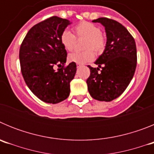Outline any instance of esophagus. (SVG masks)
I'll return each instance as SVG.
<instances>
[{
  "label": "esophagus",
  "instance_id": "1",
  "mask_svg": "<svg viewBox=\"0 0 154 154\" xmlns=\"http://www.w3.org/2000/svg\"><path fill=\"white\" fill-rule=\"evenodd\" d=\"M76 66H77V68H79V67H81V66H82V65H81V64L76 63Z\"/></svg>",
  "mask_w": 154,
  "mask_h": 154
}]
</instances>
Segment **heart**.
Masks as SVG:
<instances>
[{"label":"heart","mask_w":154,"mask_h":154,"mask_svg":"<svg viewBox=\"0 0 154 154\" xmlns=\"http://www.w3.org/2000/svg\"><path fill=\"white\" fill-rule=\"evenodd\" d=\"M77 38H85L82 52H73L69 55V62L85 64L94 59L93 50L96 54H100L106 47V39L101 34V30L96 24L88 21H82L74 28ZM75 36L69 30H64L61 34L60 41L62 46L67 51H72L75 44Z\"/></svg>","instance_id":"obj_1"}]
</instances>
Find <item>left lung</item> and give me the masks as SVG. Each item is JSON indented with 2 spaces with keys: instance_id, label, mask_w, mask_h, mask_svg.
<instances>
[{
  "instance_id": "left-lung-1",
  "label": "left lung",
  "mask_w": 154,
  "mask_h": 154,
  "mask_svg": "<svg viewBox=\"0 0 154 154\" xmlns=\"http://www.w3.org/2000/svg\"><path fill=\"white\" fill-rule=\"evenodd\" d=\"M92 22L100 23L105 27L107 40L104 51L95 62L98 67L88 65L90 69V75L86 80L88 90L93 99L110 102L124 92L135 73L136 42L118 21L99 17Z\"/></svg>"
}]
</instances>
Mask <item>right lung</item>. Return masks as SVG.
Masks as SVG:
<instances>
[{
    "label": "right lung",
    "instance_id": "add662e5",
    "mask_svg": "<svg viewBox=\"0 0 154 154\" xmlns=\"http://www.w3.org/2000/svg\"><path fill=\"white\" fill-rule=\"evenodd\" d=\"M67 19L53 16L28 31L19 51L21 73L30 90L42 101L58 103L67 99L76 64L66 67L67 52L60 41L61 34L70 24ZM63 65L56 71L54 66Z\"/></svg>",
    "mask_w": 154,
    "mask_h": 154
}]
</instances>
